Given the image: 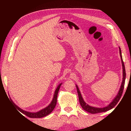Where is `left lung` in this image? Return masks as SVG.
<instances>
[{
    "label": "left lung",
    "mask_w": 131,
    "mask_h": 131,
    "mask_svg": "<svg viewBox=\"0 0 131 131\" xmlns=\"http://www.w3.org/2000/svg\"><path fill=\"white\" fill-rule=\"evenodd\" d=\"M119 54H120L121 59V62H122V65H123V82H122L120 89H119V92L118 93V94H117L116 97L113 99V101L112 102L110 103V104H109V105H108L107 106V107H103V108H97V107H92V106H90L89 105H88L84 101L83 97H82V96H81V93L79 91V88L76 85L77 93H78V95H79V99L80 103V105L81 106L82 108H83L84 110H85L86 112H87L88 113H91V114H95V113H102V112H106V111H108V110H109L112 109V108H113L114 106L117 105V103L118 102L119 99H120V98L121 97L122 94H123V91H124V85H125L126 73H125V65H124V62H123V57H122L121 51L120 48H119Z\"/></svg>",
    "instance_id": "obj_1"
}]
</instances>
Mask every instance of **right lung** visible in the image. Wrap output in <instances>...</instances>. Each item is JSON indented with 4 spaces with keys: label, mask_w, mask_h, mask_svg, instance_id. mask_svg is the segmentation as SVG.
Wrapping results in <instances>:
<instances>
[{
    "label": "right lung",
    "mask_w": 131,
    "mask_h": 131,
    "mask_svg": "<svg viewBox=\"0 0 131 131\" xmlns=\"http://www.w3.org/2000/svg\"><path fill=\"white\" fill-rule=\"evenodd\" d=\"M61 84H59V85L58 86V87L57 88L56 90L55 91V94L54 95V97H53V99L49 105H48L47 107L43 108L41 110L39 111L38 112L36 113H30V112H26V111H24L23 110H22L21 108L18 107L17 105H15V104L12 101V102L14 103V105H15V107H17V108L19 112H21L22 113H23L24 114L26 115V116H28L30 118H41V117H45L46 116H47L49 114H50L52 112V110H54V108H55V106H56V104L57 102V96H58V91L59 88H60V87L61 85Z\"/></svg>",
    "instance_id": "right-lung-1"
}]
</instances>
